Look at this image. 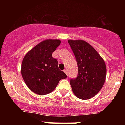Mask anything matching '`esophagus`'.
Instances as JSON below:
<instances>
[{"label": "esophagus", "instance_id": "esophagus-1", "mask_svg": "<svg viewBox=\"0 0 125 125\" xmlns=\"http://www.w3.org/2000/svg\"><path fill=\"white\" fill-rule=\"evenodd\" d=\"M64 72L66 74H68V71H67V69H65L64 70Z\"/></svg>", "mask_w": 125, "mask_h": 125}]
</instances>
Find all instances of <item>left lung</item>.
<instances>
[{
    "instance_id": "left-lung-1",
    "label": "left lung",
    "mask_w": 125,
    "mask_h": 125,
    "mask_svg": "<svg viewBox=\"0 0 125 125\" xmlns=\"http://www.w3.org/2000/svg\"><path fill=\"white\" fill-rule=\"evenodd\" d=\"M78 64L76 78L70 79L74 94L88 100L98 93L106 79V67L103 59L93 47L83 40H68Z\"/></svg>"
}]
</instances>
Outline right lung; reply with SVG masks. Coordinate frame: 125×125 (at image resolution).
Here are the masks:
<instances>
[{"label": "right lung", "instance_id": "obj_1", "mask_svg": "<svg viewBox=\"0 0 125 125\" xmlns=\"http://www.w3.org/2000/svg\"><path fill=\"white\" fill-rule=\"evenodd\" d=\"M59 40L47 39L40 42L26 54L22 62L21 73L25 84L39 95L50 93L61 79L67 76L58 68L52 54L60 45Z\"/></svg>", "mask_w": 125, "mask_h": 125}]
</instances>
